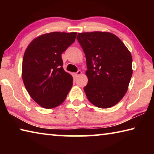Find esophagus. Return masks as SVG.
I'll use <instances>...</instances> for the list:
<instances>
[{"instance_id":"esophagus-1","label":"esophagus","mask_w":154,"mask_h":154,"mask_svg":"<svg viewBox=\"0 0 154 154\" xmlns=\"http://www.w3.org/2000/svg\"><path fill=\"white\" fill-rule=\"evenodd\" d=\"M82 71H78L77 72H75V73L74 74L75 75V77H78V76H79V75H81V74H82Z\"/></svg>"}]
</instances>
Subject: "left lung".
<instances>
[{
  "label": "left lung",
  "instance_id": "left-lung-1",
  "mask_svg": "<svg viewBox=\"0 0 154 154\" xmlns=\"http://www.w3.org/2000/svg\"><path fill=\"white\" fill-rule=\"evenodd\" d=\"M77 38L86 58L88 82L83 90L88 100L102 109L116 105L126 94L132 75L130 51L111 32L78 33Z\"/></svg>",
  "mask_w": 154,
  "mask_h": 154
}]
</instances>
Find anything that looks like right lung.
Wrapping results in <instances>:
<instances>
[{"instance_id":"add662e5","label":"right lung","mask_w":154,"mask_h":154,"mask_svg":"<svg viewBox=\"0 0 154 154\" xmlns=\"http://www.w3.org/2000/svg\"><path fill=\"white\" fill-rule=\"evenodd\" d=\"M77 32L43 34L31 41L22 61V79L30 97L41 106L53 109L64 102L72 85L61 54L75 42Z\"/></svg>"}]
</instances>
